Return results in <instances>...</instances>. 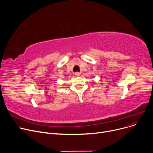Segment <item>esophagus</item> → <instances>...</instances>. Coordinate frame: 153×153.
I'll use <instances>...</instances> for the list:
<instances>
[{
	"mask_svg": "<svg viewBox=\"0 0 153 153\" xmlns=\"http://www.w3.org/2000/svg\"><path fill=\"white\" fill-rule=\"evenodd\" d=\"M75 75H76V76H79L80 75V73H75Z\"/></svg>",
	"mask_w": 153,
	"mask_h": 153,
	"instance_id": "34e87169",
	"label": "esophagus"
}]
</instances>
